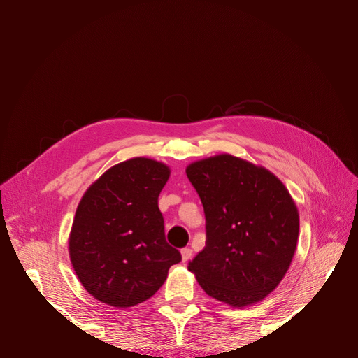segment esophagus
I'll return each instance as SVG.
<instances>
[{
    "label": "esophagus",
    "mask_w": 358,
    "mask_h": 358,
    "mask_svg": "<svg viewBox=\"0 0 358 358\" xmlns=\"http://www.w3.org/2000/svg\"><path fill=\"white\" fill-rule=\"evenodd\" d=\"M192 255H193V251L190 248H182L181 250V259H182V262L189 261L192 258Z\"/></svg>",
    "instance_id": "1"
}]
</instances>
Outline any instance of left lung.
I'll return each mask as SVG.
<instances>
[{
    "label": "left lung",
    "instance_id": "left-lung-1",
    "mask_svg": "<svg viewBox=\"0 0 358 358\" xmlns=\"http://www.w3.org/2000/svg\"><path fill=\"white\" fill-rule=\"evenodd\" d=\"M206 215V247L189 262L200 287L232 308L264 300L297 248L299 212L270 169L231 154L187 165Z\"/></svg>",
    "mask_w": 358,
    "mask_h": 358
}]
</instances>
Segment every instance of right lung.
I'll use <instances>...</instances> for the list:
<instances>
[{
  "label": "right lung",
  "instance_id": "1",
  "mask_svg": "<svg viewBox=\"0 0 358 358\" xmlns=\"http://www.w3.org/2000/svg\"><path fill=\"white\" fill-rule=\"evenodd\" d=\"M171 168L145 157L110 166L81 197L68 251L84 289L101 303L130 308L152 297L181 261L165 241L158 197Z\"/></svg>",
  "mask_w": 358,
  "mask_h": 358
}]
</instances>
